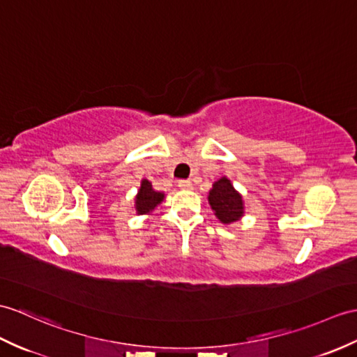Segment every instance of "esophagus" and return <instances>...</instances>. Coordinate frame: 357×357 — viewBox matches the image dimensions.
Returning a JSON list of instances; mask_svg holds the SVG:
<instances>
[{
    "instance_id": "esophagus-1",
    "label": "esophagus",
    "mask_w": 357,
    "mask_h": 357,
    "mask_svg": "<svg viewBox=\"0 0 357 357\" xmlns=\"http://www.w3.org/2000/svg\"><path fill=\"white\" fill-rule=\"evenodd\" d=\"M178 187L182 190H190L193 187V184L190 179H181V181H178Z\"/></svg>"
}]
</instances>
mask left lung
<instances>
[{
    "mask_svg": "<svg viewBox=\"0 0 357 357\" xmlns=\"http://www.w3.org/2000/svg\"><path fill=\"white\" fill-rule=\"evenodd\" d=\"M208 204L214 211V216L223 225H231L245 216L243 196L234 188L233 182L227 176L214 181L208 193Z\"/></svg>",
    "mask_w": 357,
    "mask_h": 357,
    "instance_id": "1",
    "label": "left lung"
}]
</instances>
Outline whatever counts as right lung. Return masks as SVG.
<instances>
[{"label": "right lung", "mask_w": 357, "mask_h": 357, "mask_svg": "<svg viewBox=\"0 0 357 357\" xmlns=\"http://www.w3.org/2000/svg\"><path fill=\"white\" fill-rule=\"evenodd\" d=\"M165 195L158 192L152 187V182L147 179H141V184L138 188V193L135 196L134 208L138 216L141 214H152L156 206L161 205Z\"/></svg>", "instance_id": "add662e5"}]
</instances>
